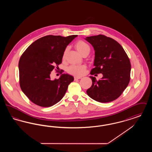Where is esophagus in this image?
Segmentation results:
<instances>
[{"mask_svg":"<svg viewBox=\"0 0 152 152\" xmlns=\"http://www.w3.org/2000/svg\"><path fill=\"white\" fill-rule=\"evenodd\" d=\"M81 78V77H77V76H75V77H74V79H75V80H76L80 79Z\"/></svg>","mask_w":152,"mask_h":152,"instance_id":"1","label":"esophagus"}]
</instances>
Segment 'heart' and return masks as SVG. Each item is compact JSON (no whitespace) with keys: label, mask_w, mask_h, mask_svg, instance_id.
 <instances>
[{"label":"heart","mask_w":152,"mask_h":152,"mask_svg":"<svg viewBox=\"0 0 152 152\" xmlns=\"http://www.w3.org/2000/svg\"><path fill=\"white\" fill-rule=\"evenodd\" d=\"M75 47L81 55L86 53L88 54L91 50L89 45L83 40H79L77 42L75 45ZM65 52H64L63 56V58H65ZM86 70V66L85 65H71L68 68L67 72L72 75L81 76L85 73Z\"/></svg>","instance_id":"b5f03b06"}]
</instances>
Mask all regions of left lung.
<instances>
[{
  "label": "left lung",
  "instance_id": "obj_1",
  "mask_svg": "<svg viewBox=\"0 0 152 152\" xmlns=\"http://www.w3.org/2000/svg\"><path fill=\"white\" fill-rule=\"evenodd\" d=\"M95 51L94 68L91 75L102 73L101 80L90 76L92 85L87 91L95 101L109 102L121 96L130 81L131 64L123 47L112 38L103 35L87 37Z\"/></svg>",
  "mask_w": 152,
  "mask_h": 152
}]
</instances>
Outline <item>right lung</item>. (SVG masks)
<instances>
[{"label":"right lung","instance_id":"add662e5","mask_svg":"<svg viewBox=\"0 0 152 152\" xmlns=\"http://www.w3.org/2000/svg\"><path fill=\"white\" fill-rule=\"evenodd\" d=\"M77 36H44L22 54L19 62L20 87L35 104L51 107L64 96L73 77L63 74L58 79L52 80L50 74L56 66L58 69L66 46Z\"/></svg>","mask_w":152,"mask_h":152}]
</instances>
